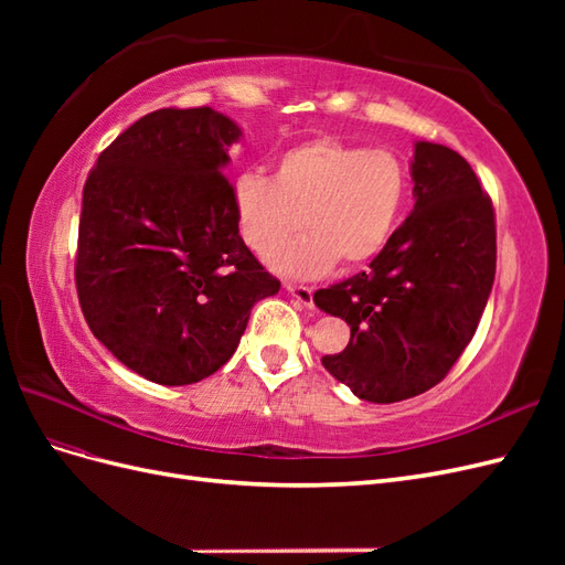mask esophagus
Masks as SVG:
<instances>
[{
	"label": "esophagus",
	"mask_w": 565,
	"mask_h": 565,
	"mask_svg": "<svg viewBox=\"0 0 565 565\" xmlns=\"http://www.w3.org/2000/svg\"><path fill=\"white\" fill-rule=\"evenodd\" d=\"M285 289L292 295L299 303L303 306H313V287L309 285H297V282H285Z\"/></svg>",
	"instance_id": "1"
}]
</instances>
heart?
<instances>
[{
    "instance_id": "heart-1",
    "label": "heart",
    "mask_w": 565,
    "mask_h": 565,
    "mask_svg": "<svg viewBox=\"0 0 565 565\" xmlns=\"http://www.w3.org/2000/svg\"><path fill=\"white\" fill-rule=\"evenodd\" d=\"M407 191V167L393 150L318 136L285 150L276 177L243 174L233 202L256 254H268L303 223L311 227V236L277 246L268 262L287 276L316 278L337 262H372L396 231Z\"/></svg>"
}]
</instances>
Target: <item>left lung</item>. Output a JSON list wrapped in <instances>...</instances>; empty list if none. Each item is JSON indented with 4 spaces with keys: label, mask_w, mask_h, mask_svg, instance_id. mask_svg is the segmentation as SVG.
<instances>
[{
    "label": "left lung",
    "mask_w": 565,
    "mask_h": 565,
    "mask_svg": "<svg viewBox=\"0 0 565 565\" xmlns=\"http://www.w3.org/2000/svg\"><path fill=\"white\" fill-rule=\"evenodd\" d=\"M409 174L415 210L370 268L313 295L351 328L344 351L322 355L324 370L370 403L413 398L446 377L478 328L498 264L494 210L471 164L417 141Z\"/></svg>",
    "instance_id": "1"
}]
</instances>
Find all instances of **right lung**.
Masks as SVG:
<instances>
[{
  "instance_id": "obj_1",
  "label": "right lung",
  "mask_w": 565,
  "mask_h": 565,
  "mask_svg": "<svg viewBox=\"0 0 565 565\" xmlns=\"http://www.w3.org/2000/svg\"><path fill=\"white\" fill-rule=\"evenodd\" d=\"M241 136L207 106L162 108L119 134L84 183L82 313L148 382L210 377L241 344L252 306L280 289L237 228L224 169Z\"/></svg>"
}]
</instances>
